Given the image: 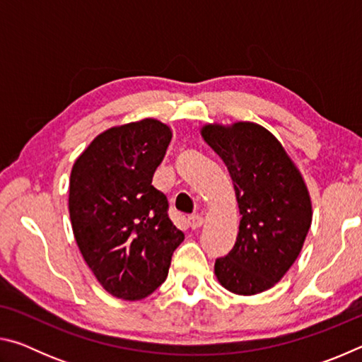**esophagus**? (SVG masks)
I'll use <instances>...</instances> for the list:
<instances>
[{
	"mask_svg": "<svg viewBox=\"0 0 362 362\" xmlns=\"http://www.w3.org/2000/svg\"><path fill=\"white\" fill-rule=\"evenodd\" d=\"M203 223H204V220H203V217H201V216L188 217V225L192 226V230H198L199 226H203Z\"/></svg>",
	"mask_w": 362,
	"mask_h": 362,
	"instance_id": "1",
	"label": "esophagus"
}]
</instances>
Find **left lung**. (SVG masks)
Here are the masks:
<instances>
[{"label": "left lung", "mask_w": 362, "mask_h": 362, "mask_svg": "<svg viewBox=\"0 0 362 362\" xmlns=\"http://www.w3.org/2000/svg\"><path fill=\"white\" fill-rule=\"evenodd\" d=\"M201 136L228 168L241 214L235 246L214 272L226 291L255 296L276 284L303 247L313 218L308 188L283 144L260 124L214 122Z\"/></svg>", "instance_id": "8db88e82"}]
</instances>
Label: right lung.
Returning a JSON list of instances; mask_svg holds the SVG:
<instances>
[{
  "instance_id": "add662e5",
  "label": "right lung",
  "mask_w": 362,
  "mask_h": 362,
  "mask_svg": "<svg viewBox=\"0 0 362 362\" xmlns=\"http://www.w3.org/2000/svg\"><path fill=\"white\" fill-rule=\"evenodd\" d=\"M170 139L158 119L127 122L99 134L73 164V235L103 289L122 300L158 289L185 238L168 216L166 194L151 185Z\"/></svg>"
}]
</instances>
